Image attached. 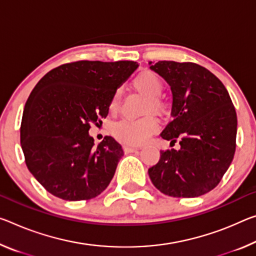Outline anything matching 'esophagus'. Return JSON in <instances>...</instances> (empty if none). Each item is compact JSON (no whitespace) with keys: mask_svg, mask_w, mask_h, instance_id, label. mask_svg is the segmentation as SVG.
Wrapping results in <instances>:
<instances>
[{"mask_svg":"<svg viewBox=\"0 0 256 256\" xmlns=\"http://www.w3.org/2000/svg\"><path fill=\"white\" fill-rule=\"evenodd\" d=\"M123 149H124L125 152H134L138 150L136 147H132V146H128V144H125Z\"/></svg>","mask_w":256,"mask_h":256,"instance_id":"obj_1","label":"esophagus"}]
</instances>
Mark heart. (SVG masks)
<instances>
[{
  "label": "heart",
  "mask_w": 256,
  "mask_h": 256,
  "mask_svg": "<svg viewBox=\"0 0 256 256\" xmlns=\"http://www.w3.org/2000/svg\"><path fill=\"white\" fill-rule=\"evenodd\" d=\"M133 85L148 99V110L152 109V112H158L163 110L164 104L160 96L163 93L164 83L160 76L152 72H141L133 80ZM120 96V91L114 93L110 104H109V109L112 112H115L118 108ZM157 128L158 123L152 116H147L139 120L125 118L114 125L112 133L122 142L128 144H141L148 139L150 134L156 131Z\"/></svg>",
  "instance_id": "heart-1"
}]
</instances>
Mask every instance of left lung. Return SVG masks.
Listing matches in <instances>:
<instances>
[{
    "label": "left lung",
    "mask_w": 256,
    "mask_h": 256,
    "mask_svg": "<svg viewBox=\"0 0 256 256\" xmlns=\"http://www.w3.org/2000/svg\"><path fill=\"white\" fill-rule=\"evenodd\" d=\"M172 90L173 120L160 133L180 148L163 150L148 170L154 186L171 197H198L216 188L236 150L237 114L223 83L194 62H149Z\"/></svg>",
    "instance_id": "8db88e82"
}]
</instances>
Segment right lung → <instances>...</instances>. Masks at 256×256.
Masks as SVG:
<instances>
[{"label": "right lung", "instance_id": "add662e5", "mask_svg": "<svg viewBox=\"0 0 256 256\" xmlns=\"http://www.w3.org/2000/svg\"><path fill=\"white\" fill-rule=\"evenodd\" d=\"M134 62L80 60L54 68L35 85L24 108L20 144L30 172L64 200H88L110 184L124 155L112 136L94 147L92 124L106 118L117 88Z\"/></svg>", "mask_w": 256, "mask_h": 256}]
</instances>
